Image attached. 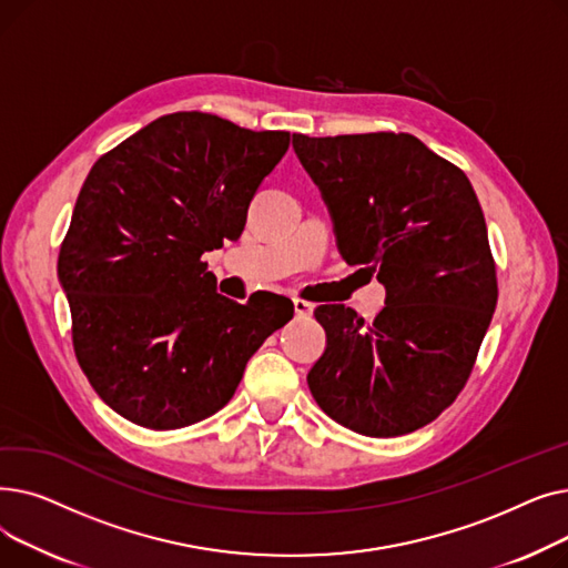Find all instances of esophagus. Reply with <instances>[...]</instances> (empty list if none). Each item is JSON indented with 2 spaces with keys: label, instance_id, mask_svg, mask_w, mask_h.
Masks as SVG:
<instances>
[{
  "label": "esophagus",
  "instance_id": "1",
  "mask_svg": "<svg viewBox=\"0 0 568 568\" xmlns=\"http://www.w3.org/2000/svg\"><path fill=\"white\" fill-rule=\"evenodd\" d=\"M292 304H294V315H296V317H311L313 306H311L308 302H304V300H292Z\"/></svg>",
  "mask_w": 568,
  "mask_h": 568
}]
</instances>
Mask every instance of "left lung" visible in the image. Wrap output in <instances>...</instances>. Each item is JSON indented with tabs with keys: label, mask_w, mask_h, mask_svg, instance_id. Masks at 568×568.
Instances as JSON below:
<instances>
[{
	"label": "left lung",
	"mask_w": 568,
	"mask_h": 568,
	"mask_svg": "<svg viewBox=\"0 0 568 568\" xmlns=\"http://www.w3.org/2000/svg\"><path fill=\"white\" fill-rule=\"evenodd\" d=\"M292 146L341 255L386 290L371 324L343 304L315 308L326 347L311 394L354 433H412L463 392L497 306L481 204L460 168L409 133H294Z\"/></svg>",
	"instance_id": "left-lung-1"
}]
</instances>
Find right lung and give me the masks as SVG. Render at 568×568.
Wrapping results in <instances>:
<instances>
[{"instance_id": "1", "label": "right lung", "mask_w": 568, "mask_h": 568, "mask_svg": "<svg viewBox=\"0 0 568 568\" xmlns=\"http://www.w3.org/2000/svg\"><path fill=\"white\" fill-rule=\"evenodd\" d=\"M287 131H248L206 112L159 116L103 154L80 189L59 251L78 364L124 419L174 430L234 396L257 347L294 306L236 304L202 255L242 236Z\"/></svg>"}]
</instances>
